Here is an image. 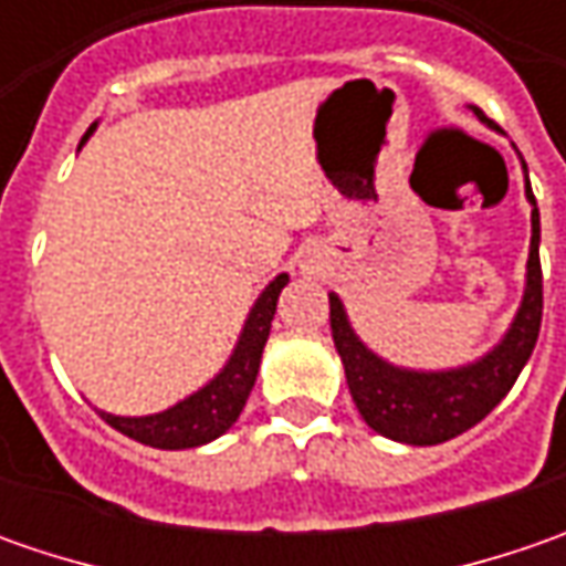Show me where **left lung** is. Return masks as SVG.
I'll return each mask as SVG.
<instances>
[{
  "label": "left lung",
  "instance_id": "1",
  "mask_svg": "<svg viewBox=\"0 0 566 566\" xmlns=\"http://www.w3.org/2000/svg\"><path fill=\"white\" fill-rule=\"evenodd\" d=\"M469 109L485 125H491L479 106H469ZM520 164L526 172L523 157ZM526 201L533 205V239H530L523 298L507 334L475 361L457 365V368L422 371V368H402V365L380 359L353 331L339 295L331 293V331H334V346L343 359L349 394L365 424L375 428L378 434L412 447L444 444L472 424L482 422L491 409L507 397L513 380L520 378L523 365L533 356L538 327H542V264H538L542 229H538V207L530 188V176H526Z\"/></svg>",
  "mask_w": 566,
  "mask_h": 566
}]
</instances>
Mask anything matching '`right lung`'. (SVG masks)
<instances>
[{"label":"right lung","instance_id":"right-lung-1","mask_svg":"<svg viewBox=\"0 0 566 566\" xmlns=\"http://www.w3.org/2000/svg\"><path fill=\"white\" fill-rule=\"evenodd\" d=\"M94 128H97V122L91 125L84 142L94 135ZM286 283H290V273H276L264 286V293L254 298L249 317H245V327L235 339L227 365L207 380L205 387L188 394L186 400L172 402L164 412L113 416V412L99 409V416L122 434H128V438H135L147 447H157V450H191V447L210 444L220 434H227L232 422L239 419L245 400H249L251 387H254L258 368H261V353H264V343L271 337L276 298H280Z\"/></svg>","mask_w":566,"mask_h":566}]
</instances>
